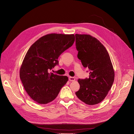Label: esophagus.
Instances as JSON below:
<instances>
[{
    "label": "esophagus",
    "instance_id": "34e87169",
    "mask_svg": "<svg viewBox=\"0 0 134 134\" xmlns=\"http://www.w3.org/2000/svg\"><path fill=\"white\" fill-rule=\"evenodd\" d=\"M69 80L70 81H75V78H74V77L69 76Z\"/></svg>",
    "mask_w": 134,
    "mask_h": 134
}]
</instances>
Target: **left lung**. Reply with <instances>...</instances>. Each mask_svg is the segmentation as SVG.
I'll use <instances>...</instances> for the list:
<instances>
[{
  "instance_id": "obj_1",
  "label": "left lung",
  "mask_w": 134,
  "mask_h": 134,
  "mask_svg": "<svg viewBox=\"0 0 134 134\" xmlns=\"http://www.w3.org/2000/svg\"><path fill=\"white\" fill-rule=\"evenodd\" d=\"M75 36L78 58L90 71L88 78L78 79L80 89L75 94L86 104L96 105L104 99L114 83L113 66L107 50L99 41L90 35Z\"/></svg>"
}]
</instances>
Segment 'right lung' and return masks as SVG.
Wrapping results in <instances>:
<instances>
[{
  "label": "right lung",
  "instance_id": "add662e5",
  "mask_svg": "<svg viewBox=\"0 0 134 134\" xmlns=\"http://www.w3.org/2000/svg\"><path fill=\"white\" fill-rule=\"evenodd\" d=\"M74 41L73 34H48L39 38L27 51L19 75L25 90L34 101L42 104L51 102L66 83L67 76L49 71L59 65V56Z\"/></svg>",
  "mask_w": 134,
  "mask_h": 134
}]
</instances>
